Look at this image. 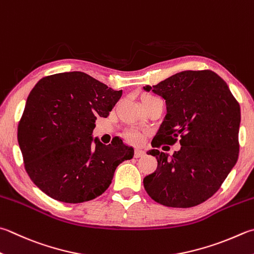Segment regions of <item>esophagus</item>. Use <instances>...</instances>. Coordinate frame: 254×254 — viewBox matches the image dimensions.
Here are the masks:
<instances>
[{
	"label": "esophagus",
	"instance_id": "1",
	"mask_svg": "<svg viewBox=\"0 0 254 254\" xmlns=\"http://www.w3.org/2000/svg\"><path fill=\"white\" fill-rule=\"evenodd\" d=\"M145 155H146L145 150H141V149H136L135 150V157L136 158H140V157H143Z\"/></svg>",
	"mask_w": 254,
	"mask_h": 254
}]
</instances>
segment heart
I'll return each instance as SVG.
<instances>
[{"label": "heart", "mask_w": 254, "mask_h": 254, "mask_svg": "<svg viewBox=\"0 0 254 254\" xmlns=\"http://www.w3.org/2000/svg\"><path fill=\"white\" fill-rule=\"evenodd\" d=\"M151 97L152 96H146L145 98H151ZM145 98H143V99H145ZM126 136H127V138H128L129 140H131L133 142H137V141L140 140V135L137 131H133V130L128 131Z\"/></svg>", "instance_id": "heart-1"}]
</instances>
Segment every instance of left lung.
<instances>
[{
	"label": "left lung",
	"instance_id": "8db88e82",
	"mask_svg": "<svg viewBox=\"0 0 254 254\" xmlns=\"http://www.w3.org/2000/svg\"><path fill=\"white\" fill-rule=\"evenodd\" d=\"M166 100L167 115L151 141L155 172L143 187L156 202L190 208L217 192L239 156L240 105L227 83L212 70H185L143 87ZM180 139L171 157L156 149Z\"/></svg>",
	"mask_w": 254,
	"mask_h": 254
}]
</instances>
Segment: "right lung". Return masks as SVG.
Here are the masks:
<instances>
[{"label": "right lung", "instance_id": "1", "mask_svg": "<svg viewBox=\"0 0 254 254\" xmlns=\"http://www.w3.org/2000/svg\"><path fill=\"white\" fill-rule=\"evenodd\" d=\"M122 94L82 71L38 80L17 140L25 170L43 192L66 203L89 201L105 192L117 166L131 159L133 148L119 137L104 145L92 136L97 117L106 118Z\"/></svg>", "mask_w": 254, "mask_h": 254}]
</instances>
